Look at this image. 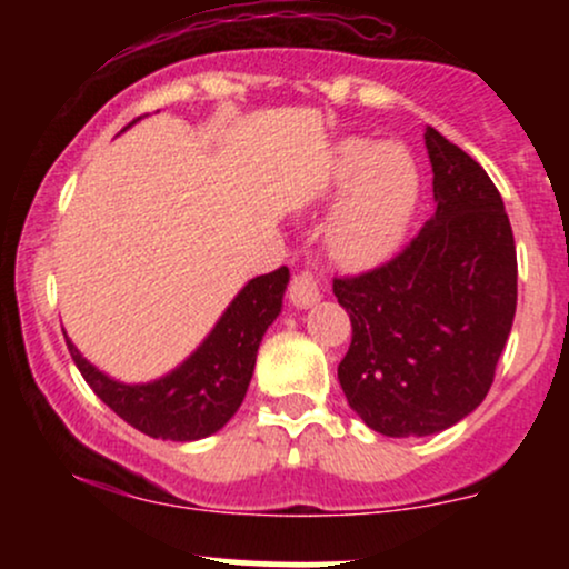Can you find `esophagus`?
I'll return each mask as SVG.
<instances>
[{"label":"esophagus","mask_w":569,"mask_h":569,"mask_svg":"<svg viewBox=\"0 0 569 569\" xmlns=\"http://www.w3.org/2000/svg\"><path fill=\"white\" fill-rule=\"evenodd\" d=\"M289 299L297 307H310L321 299V280L312 270H299L289 283Z\"/></svg>","instance_id":"esophagus-1"}]
</instances>
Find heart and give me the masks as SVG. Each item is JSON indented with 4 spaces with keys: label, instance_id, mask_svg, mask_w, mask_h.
I'll return each mask as SVG.
<instances>
[{
    "label": "heart",
    "instance_id": "b5f03b06",
    "mask_svg": "<svg viewBox=\"0 0 569 569\" xmlns=\"http://www.w3.org/2000/svg\"><path fill=\"white\" fill-rule=\"evenodd\" d=\"M331 187L348 189V198L329 224V248L339 262L361 267L401 243L420 198V171L401 143L350 139L335 154Z\"/></svg>",
    "mask_w": 569,
    "mask_h": 569
}]
</instances>
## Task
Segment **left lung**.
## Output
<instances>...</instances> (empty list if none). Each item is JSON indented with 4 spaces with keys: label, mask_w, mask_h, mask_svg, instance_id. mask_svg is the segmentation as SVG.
Returning a JSON list of instances; mask_svg holds the SVG:
<instances>
[{
    "label": "left lung",
    "mask_w": 569,
    "mask_h": 569,
    "mask_svg": "<svg viewBox=\"0 0 569 569\" xmlns=\"http://www.w3.org/2000/svg\"><path fill=\"white\" fill-rule=\"evenodd\" d=\"M436 213L390 262L335 278L352 339L337 377L382 436H430L485 401L516 312V246L498 187L426 128Z\"/></svg>",
    "instance_id": "1"
}]
</instances>
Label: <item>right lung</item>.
<instances>
[{
    "label": "right lung",
    "mask_w": 569,
    "mask_h": 569,
    "mask_svg": "<svg viewBox=\"0 0 569 569\" xmlns=\"http://www.w3.org/2000/svg\"><path fill=\"white\" fill-rule=\"evenodd\" d=\"M286 283V267L253 278L232 299L206 342L179 369L154 382H117L84 361L67 339L69 352L93 393L128 426L162 441L206 439L224 428L243 403L259 342L278 318Z\"/></svg>",
    "instance_id": "add662e5"
}]
</instances>
